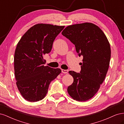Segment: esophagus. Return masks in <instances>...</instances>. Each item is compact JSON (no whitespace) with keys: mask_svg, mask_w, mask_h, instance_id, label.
I'll use <instances>...</instances> for the list:
<instances>
[{"mask_svg":"<svg viewBox=\"0 0 124 124\" xmlns=\"http://www.w3.org/2000/svg\"><path fill=\"white\" fill-rule=\"evenodd\" d=\"M62 72L63 73H67L68 72V70H63L62 69Z\"/></svg>","mask_w":124,"mask_h":124,"instance_id":"obj_1","label":"esophagus"}]
</instances>
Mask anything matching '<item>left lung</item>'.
<instances>
[{"instance_id": "1", "label": "left lung", "mask_w": 124, "mask_h": 124, "mask_svg": "<svg viewBox=\"0 0 124 124\" xmlns=\"http://www.w3.org/2000/svg\"><path fill=\"white\" fill-rule=\"evenodd\" d=\"M62 34L75 45L79 56L82 55L80 73L70 71L73 82L67 91L74 100L91 99L106 78L111 58L109 42L98 26L91 23L67 26Z\"/></svg>"}]
</instances>
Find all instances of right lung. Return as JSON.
I'll list each match as a JSON object with an SVG mask.
<instances>
[{"mask_svg": "<svg viewBox=\"0 0 124 124\" xmlns=\"http://www.w3.org/2000/svg\"><path fill=\"white\" fill-rule=\"evenodd\" d=\"M64 26L38 24L22 37L14 53V74L23 98L36 102L46 96L48 86L61 73L59 68L44 66V56L51 52L54 41Z\"/></svg>", "mask_w": 124, "mask_h": 124, "instance_id": "1", "label": "right lung"}]
</instances>
